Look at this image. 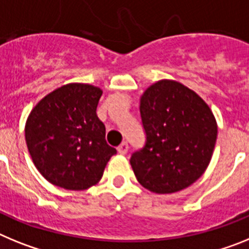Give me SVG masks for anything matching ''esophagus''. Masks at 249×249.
Here are the masks:
<instances>
[{"mask_svg":"<svg viewBox=\"0 0 249 249\" xmlns=\"http://www.w3.org/2000/svg\"><path fill=\"white\" fill-rule=\"evenodd\" d=\"M117 151L120 155H126L127 151H128V143H127V142H122V143L117 147Z\"/></svg>","mask_w":249,"mask_h":249,"instance_id":"34e87169","label":"esophagus"}]
</instances>
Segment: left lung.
<instances>
[{
    "label": "left lung",
    "mask_w": 249,
    "mask_h": 249,
    "mask_svg": "<svg viewBox=\"0 0 249 249\" xmlns=\"http://www.w3.org/2000/svg\"><path fill=\"white\" fill-rule=\"evenodd\" d=\"M140 112L146 144L129 160L137 181L160 195L195 183L210 164L217 140L208 105L182 83L160 80L141 96Z\"/></svg>",
    "instance_id": "8db88e82"
}]
</instances>
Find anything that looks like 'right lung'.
<instances>
[{
    "label": "right lung",
    "instance_id": "right-lung-1",
    "mask_svg": "<svg viewBox=\"0 0 249 249\" xmlns=\"http://www.w3.org/2000/svg\"><path fill=\"white\" fill-rule=\"evenodd\" d=\"M102 89L68 83L39 101L25 127L28 152L38 172L50 183L83 191L100 182L109 158L117 153L106 142L97 117Z\"/></svg>",
    "mask_w": 249,
    "mask_h": 249
}]
</instances>
